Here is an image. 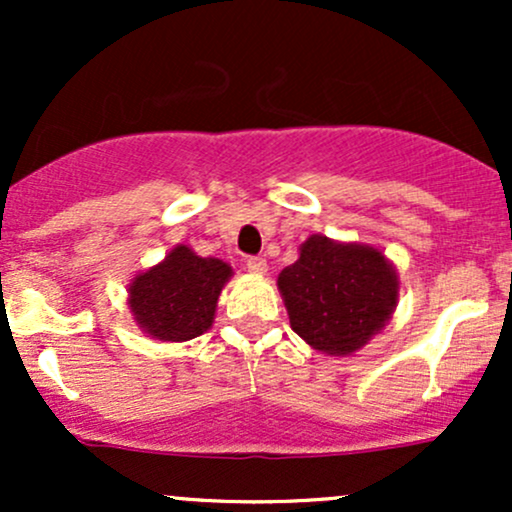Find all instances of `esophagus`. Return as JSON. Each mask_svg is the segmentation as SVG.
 Segmentation results:
<instances>
[{
    "label": "esophagus",
    "mask_w": 512,
    "mask_h": 512,
    "mask_svg": "<svg viewBox=\"0 0 512 512\" xmlns=\"http://www.w3.org/2000/svg\"><path fill=\"white\" fill-rule=\"evenodd\" d=\"M245 267H248L250 274L267 272V262H264V257H248V260H245Z\"/></svg>",
    "instance_id": "34e87169"
}]
</instances>
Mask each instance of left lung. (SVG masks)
I'll return each mask as SVG.
<instances>
[{
	"instance_id": "8db88e82",
	"label": "left lung",
	"mask_w": 512,
	"mask_h": 512,
	"mask_svg": "<svg viewBox=\"0 0 512 512\" xmlns=\"http://www.w3.org/2000/svg\"><path fill=\"white\" fill-rule=\"evenodd\" d=\"M281 298L293 332L327 356H351L390 322L399 276L373 245L310 236L281 269Z\"/></svg>"
}]
</instances>
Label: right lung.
<instances>
[{"instance_id": "add662e5", "label": "right lung", "mask_w": 512, "mask_h": 512, "mask_svg": "<svg viewBox=\"0 0 512 512\" xmlns=\"http://www.w3.org/2000/svg\"><path fill=\"white\" fill-rule=\"evenodd\" d=\"M233 269L178 245L129 284L127 305L139 330L158 342H190L211 327L221 289Z\"/></svg>"}]
</instances>
